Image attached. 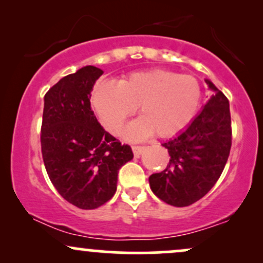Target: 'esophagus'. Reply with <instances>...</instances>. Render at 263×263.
<instances>
[{
	"label": "esophagus",
	"mask_w": 263,
	"mask_h": 263,
	"mask_svg": "<svg viewBox=\"0 0 263 263\" xmlns=\"http://www.w3.org/2000/svg\"><path fill=\"white\" fill-rule=\"evenodd\" d=\"M144 147L143 146H132V151H134L135 157H140L142 151H143Z\"/></svg>",
	"instance_id": "esophagus-1"
}]
</instances>
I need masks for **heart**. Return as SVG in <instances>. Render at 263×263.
<instances>
[{
    "mask_svg": "<svg viewBox=\"0 0 263 263\" xmlns=\"http://www.w3.org/2000/svg\"><path fill=\"white\" fill-rule=\"evenodd\" d=\"M201 87L192 75L165 69L132 73L114 85L99 83L91 104L105 128L116 135L123 122L138 107L141 119L125 131L128 140L138 141L155 132L157 137H173L182 132L197 115Z\"/></svg>",
    "mask_w": 263,
    "mask_h": 263,
    "instance_id": "1",
    "label": "heart"
}]
</instances>
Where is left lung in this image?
Listing matches in <instances>:
<instances>
[{
  "instance_id": "left-lung-1",
  "label": "left lung",
  "mask_w": 263,
  "mask_h": 263,
  "mask_svg": "<svg viewBox=\"0 0 263 263\" xmlns=\"http://www.w3.org/2000/svg\"><path fill=\"white\" fill-rule=\"evenodd\" d=\"M214 95L185 131L162 146L170 162L149 177L152 192L164 203L188 206L215 185L230 155L232 129L228 98L209 80Z\"/></svg>"
}]
</instances>
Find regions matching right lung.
Here are the masks:
<instances>
[{
  "label": "right lung",
  "instance_id": "right-lung-1",
  "mask_svg": "<svg viewBox=\"0 0 263 263\" xmlns=\"http://www.w3.org/2000/svg\"><path fill=\"white\" fill-rule=\"evenodd\" d=\"M102 73L96 66H84L44 96L41 146L45 170L59 194L85 210L114 197L119 170L134 158L131 147L105 131L90 106Z\"/></svg>",
  "mask_w": 263,
  "mask_h": 263
}]
</instances>
